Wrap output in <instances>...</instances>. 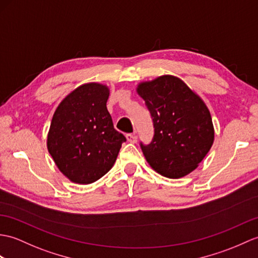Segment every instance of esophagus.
I'll use <instances>...</instances> for the list:
<instances>
[{"label": "esophagus", "instance_id": "obj_1", "mask_svg": "<svg viewBox=\"0 0 258 258\" xmlns=\"http://www.w3.org/2000/svg\"><path fill=\"white\" fill-rule=\"evenodd\" d=\"M126 140H127V142L134 144V143L137 142V137H136L135 134H127L126 135Z\"/></svg>", "mask_w": 258, "mask_h": 258}]
</instances>
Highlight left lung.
I'll return each instance as SVG.
<instances>
[{"label": "left lung", "instance_id": "obj_1", "mask_svg": "<svg viewBox=\"0 0 258 258\" xmlns=\"http://www.w3.org/2000/svg\"><path fill=\"white\" fill-rule=\"evenodd\" d=\"M136 92L153 117L155 134L142 152L161 176L178 179L192 172L214 142L212 117L205 101L180 78L164 75L142 81Z\"/></svg>", "mask_w": 258, "mask_h": 258}]
</instances>
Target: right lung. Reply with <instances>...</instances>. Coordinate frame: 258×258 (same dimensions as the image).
<instances>
[{
  "mask_svg": "<svg viewBox=\"0 0 258 258\" xmlns=\"http://www.w3.org/2000/svg\"><path fill=\"white\" fill-rule=\"evenodd\" d=\"M110 88L88 82L59 103L47 134V149L71 182L89 184L114 165L125 137L113 126L106 109Z\"/></svg>",
  "mask_w": 258,
  "mask_h": 258,
  "instance_id": "obj_1",
  "label": "right lung"
}]
</instances>
